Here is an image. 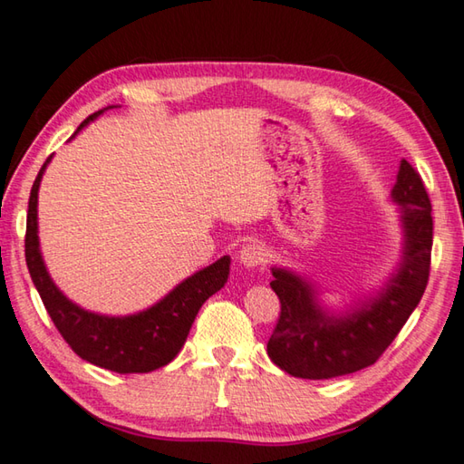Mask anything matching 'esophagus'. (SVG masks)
<instances>
[{"label":"esophagus","instance_id":"esophagus-1","mask_svg":"<svg viewBox=\"0 0 464 464\" xmlns=\"http://www.w3.org/2000/svg\"><path fill=\"white\" fill-rule=\"evenodd\" d=\"M239 261L243 263L245 267H259L263 266V263L267 261V253H266V247L259 243H247L243 245L241 251H239Z\"/></svg>","mask_w":464,"mask_h":464}]
</instances>
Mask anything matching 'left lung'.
I'll return each mask as SVG.
<instances>
[{"instance_id": "1", "label": "left lung", "mask_w": 464, "mask_h": 464, "mask_svg": "<svg viewBox=\"0 0 464 464\" xmlns=\"http://www.w3.org/2000/svg\"><path fill=\"white\" fill-rule=\"evenodd\" d=\"M392 201L401 208L404 229L402 259L396 274L368 302L346 314H332L317 302L310 281L289 269H271V289L279 297L281 314L267 353L287 374L328 380L372 366L419 305L430 274L432 207L420 175L404 159Z\"/></svg>"}]
</instances>
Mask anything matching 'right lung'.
<instances>
[{
	"label": "right lung",
	"instance_id": "obj_1",
	"mask_svg": "<svg viewBox=\"0 0 464 464\" xmlns=\"http://www.w3.org/2000/svg\"><path fill=\"white\" fill-rule=\"evenodd\" d=\"M104 111L90 114L78 126L74 136ZM50 160L52 154L45 159L35 177L30 203H27L25 263L53 325L82 360L98 368L112 370L118 374H147V372L167 366L185 346L188 330L201 305L227 284L231 257L223 256L208 267L197 271L180 281L160 302L139 314L114 317L84 310L60 292L42 259L38 239V190Z\"/></svg>",
	"mask_w": 464,
	"mask_h": 464
}]
</instances>
